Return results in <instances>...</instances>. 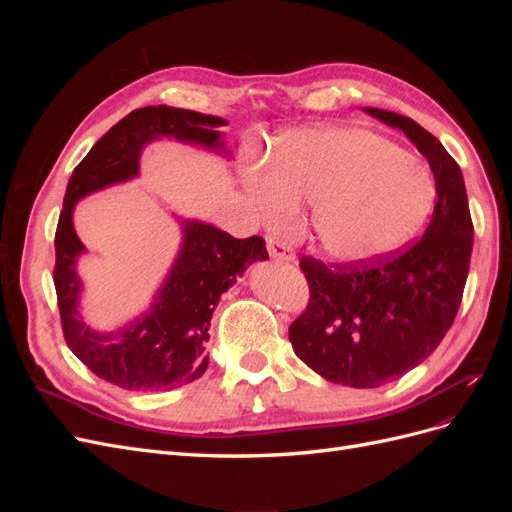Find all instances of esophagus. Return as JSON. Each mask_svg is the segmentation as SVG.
<instances>
[{
  "label": "esophagus",
  "instance_id": "1",
  "mask_svg": "<svg viewBox=\"0 0 512 512\" xmlns=\"http://www.w3.org/2000/svg\"><path fill=\"white\" fill-rule=\"evenodd\" d=\"M267 250H269V254H271L275 260H294L292 247H290L288 243H284L280 237L269 235V237H267Z\"/></svg>",
  "mask_w": 512,
  "mask_h": 512
}]
</instances>
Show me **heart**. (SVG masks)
<instances>
[{
	"label": "heart",
	"instance_id": "heart-1",
	"mask_svg": "<svg viewBox=\"0 0 512 512\" xmlns=\"http://www.w3.org/2000/svg\"><path fill=\"white\" fill-rule=\"evenodd\" d=\"M247 185L271 224L288 220L297 203H314V239L344 262L376 258L406 243L436 203L429 170L365 128L284 134L269 166H258Z\"/></svg>",
	"mask_w": 512,
	"mask_h": 512
}]
</instances>
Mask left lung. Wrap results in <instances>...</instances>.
<instances>
[{
    "instance_id": "8db88e82",
    "label": "left lung",
    "mask_w": 512,
    "mask_h": 512,
    "mask_svg": "<svg viewBox=\"0 0 512 512\" xmlns=\"http://www.w3.org/2000/svg\"><path fill=\"white\" fill-rule=\"evenodd\" d=\"M404 134L429 162L436 207L425 235L369 260L324 265L301 256L309 301L290 324L294 354L316 374L374 389L423 363L440 346L466 288L474 226L459 164L410 117L365 108Z\"/></svg>"
}]
</instances>
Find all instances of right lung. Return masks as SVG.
<instances>
[{"instance_id":"1","label":"right lung","mask_w":512,"mask_h":512,"mask_svg":"<svg viewBox=\"0 0 512 512\" xmlns=\"http://www.w3.org/2000/svg\"><path fill=\"white\" fill-rule=\"evenodd\" d=\"M226 121L213 115L173 106H145L108 130L91 147L68 181L64 209L55 230L53 282L61 329L76 359L94 374L126 391H166L194 382L205 374L209 359V324L222 292L254 260H267L265 239H235L203 222H188L181 254L166 277L156 303L130 327L111 335L87 329L79 318L81 280L74 262L83 252L72 226L76 200L138 175L141 149L158 136L183 143L222 147L220 132Z\"/></svg>"}]
</instances>
